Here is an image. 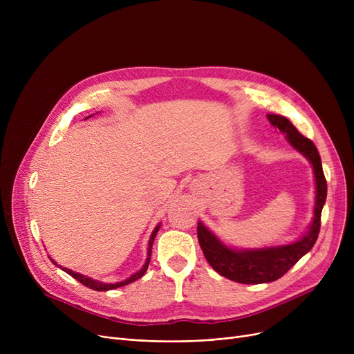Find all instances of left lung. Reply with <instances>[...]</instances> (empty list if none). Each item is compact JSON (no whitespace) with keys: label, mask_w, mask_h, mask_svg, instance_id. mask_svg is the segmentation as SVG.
I'll return each instance as SVG.
<instances>
[{"label":"left lung","mask_w":354,"mask_h":354,"mask_svg":"<svg viewBox=\"0 0 354 354\" xmlns=\"http://www.w3.org/2000/svg\"><path fill=\"white\" fill-rule=\"evenodd\" d=\"M270 123L286 133L288 143L313 165L315 179L314 216L308 231L295 243L258 250H234L227 247L202 222H198V241L209 266L222 277L243 284H263L281 278L317 241L322 211L327 198V182L317 147L303 136L284 116L267 115Z\"/></svg>","instance_id":"8db88e82"}]
</instances>
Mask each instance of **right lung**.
Returning <instances> with one entry per match:
<instances>
[{"instance_id":"add662e5","label":"right lung","mask_w":354,"mask_h":354,"mask_svg":"<svg viewBox=\"0 0 354 354\" xmlns=\"http://www.w3.org/2000/svg\"><path fill=\"white\" fill-rule=\"evenodd\" d=\"M91 116H93V115H91ZM91 116H88V118H91ZM159 228H160V225H158V227L153 230V232H152L151 238H149L147 258H146V263H145V266H143L138 272H135L133 275H130L129 278H126V280H123V281L113 283V284L100 283V281L93 280V278H88V277H86V275H83V274L74 272V271H71V270H68V268H64V267H60V266H59V267H60L64 272H67L68 275H71L73 278H76V280H77V281H80L83 286H86V287H88V288H91V290H96V291H109V290H115V288H119V287L127 286V284H130V283H133V281L139 280V278L146 272V270H147V267H149V261H151V254H152V245H153V241H155V236H156V234H158ZM51 261H53V259H51ZM53 263H54V261H53ZM54 264H55V263H54Z\"/></svg>"}]
</instances>
